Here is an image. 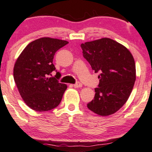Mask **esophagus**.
<instances>
[{
	"instance_id": "obj_1",
	"label": "esophagus",
	"mask_w": 152,
	"mask_h": 152,
	"mask_svg": "<svg viewBox=\"0 0 152 152\" xmlns=\"http://www.w3.org/2000/svg\"><path fill=\"white\" fill-rule=\"evenodd\" d=\"M73 86H74L75 88H81V86H82V84L80 82H77L76 84H75L73 85Z\"/></svg>"
}]
</instances>
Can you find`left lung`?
Here are the masks:
<instances>
[{
  "instance_id": "8db88e82",
  "label": "left lung",
  "mask_w": 152,
  "mask_h": 152,
  "mask_svg": "<svg viewBox=\"0 0 152 152\" xmlns=\"http://www.w3.org/2000/svg\"><path fill=\"white\" fill-rule=\"evenodd\" d=\"M83 56L95 73H99V87L87 107L100 116L119 110L129 98L136 81V65L127 48L110 38L81 45Z\"/></svg>"
}]
</instances>
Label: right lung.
<instances>
[{
	"instance_id": "right-lung-1",
	"label": "right lung",
	"mask_w": 152,
	"mask_h": 152,
	"mask_svg": "<svg viewBox=\"0 0 152 152\" xmlns=\"http://www.w3.org/2000/svg\"><path fill=\"white\" fill-rule=\"evenodd\" d=\"M68 43L55 38H39L30 42L16 59L14 81L22 99L33 110L49 111L61 103L67 85L48 76L56 70L55 53Z\"/></svg>"
}]
</instances>
